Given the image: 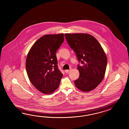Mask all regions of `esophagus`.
Segmentation results:
<instances>
[{
    "label": "esophagus",
    "mask_w": 129,
    "mask_h": 129,
    "mask_svg": "<svg viewBox=\"0 0 129 129\" xmlns=\"http://www.w3.org/2000/svg\"><path fill=\"white\" fill-rule=\"evenodd\" d=\"M70 70H71V69H70V70H65V72L66 73H69L70 71Z\"/></svg>",
    "instance_id": "34e87169"
}]
</instances>
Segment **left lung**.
Listing matches in <instances>:
<instances>
[{"label": "left lung", "instance_id": "1", "mask_svg": "<svg viewBox=\"0 0 129 129\" xmlns=\"http://www.w3.org/2000/svg\"><path fill=\"white\" fill-rule=\"evenodd\" d=\"M68 44L74 51L79 62V77L74 81L79 90L89 92L101 82L106 73L107 59L98 40L87 34H65Z\"/></svg>", "mask_w": 129, "mask_h": 129}]
</instances>
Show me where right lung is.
<instances>
[{"label": "right lung", "mask_w": 129, "mask_h": 129, "mask_svg": "<svg viewBox=\"0 0 129 129\" xmlns=\"http://www.w3.org/2000/svg\"><path fill=\"white\" fill-rule=\"evenodd\" d=\"M64 40L63 34L43 35L28 53L25 67L28 78L33 85L43 94L54 92L62 78L56 52Z\"/></svg>", "instance_id": "add662e5"}]
</instances>
